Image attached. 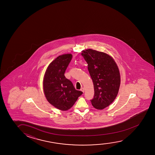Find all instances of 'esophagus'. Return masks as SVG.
<instances>
[{
  "label": "esophagus",
  "instance_id": "obj_1",
  "mask_svg": "<svg viewBox=\"0 0 155 155\" xmlns=\"http://www.w3.org/2000/svg\"><path fill=\"white\" fill-rule=\"evenodd\" d=\"M81 91H83V93H84V91H85V89H84V88H82L81 89Z\"/></svg>",
  "mask_w": 155,
  "mask_h": 155
}]
</instances>
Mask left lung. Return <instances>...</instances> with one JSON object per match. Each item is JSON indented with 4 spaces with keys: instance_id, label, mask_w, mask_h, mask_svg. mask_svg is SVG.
<instances>
[{
    "instance_id": "obj_1",
    "label": "left lung",
    "mask_w": 155,
    "mask_h": 155,
    "mask_svg": "<svg viewBox=\"0 0 155 155\" xmlns=\"http://www.w3.org/2000/svg\"><path fill=\"white\" fill-rule=\"evenodd\" d=\"M81 54L87 62L93 82L91 104L96 109L102 110L109 106L117 95L120 85L119 68L112 58L104 52L88 49Z\"/></svg>"
}]
</instances>
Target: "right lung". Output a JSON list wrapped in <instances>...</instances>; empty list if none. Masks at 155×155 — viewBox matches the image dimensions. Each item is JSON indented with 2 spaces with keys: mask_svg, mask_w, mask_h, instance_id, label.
Listing matches in <instances>:
<instances>
[{
  "mask_svg": "<svg viewBox=\"0 0 155 155\" xmlns=\"http://www.w3.org/2000/svg\"><path fill=\"white\" fill-rule=\"evenodd\" d=\"M71 54L60 55L49 64L45 73L43 89L48 101L60 110L71 108L82 91L75 89L64 72L72 59Z\"/></svg>",
  "mask_w": 155,
  "mask_h": 155,
  "instance_id": "1",
  "label": "right lung"
}]
</instances>
